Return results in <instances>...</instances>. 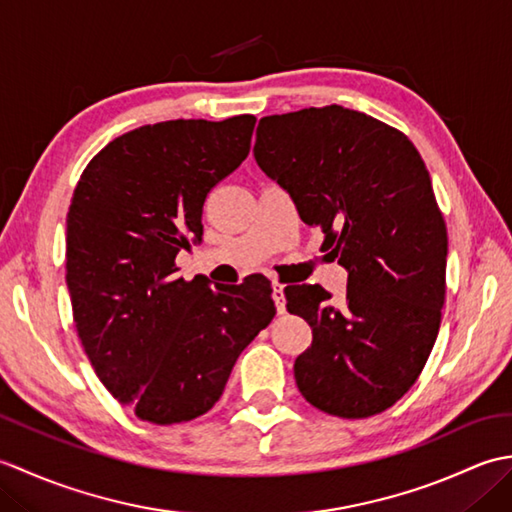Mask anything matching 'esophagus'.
I'll use <instances>...</instances> for the list:
<instances>
[{"mask_svg":"<svg viewBox=\"0 0 512 512\" xmlns=\"http://www.w3.org/2000/svg\"><path fill=\"white\" fill-rule=\"evenodd\" d=\"M284 284L281 281H273V301H275V308L279 314L286 312V295H284Z\"/></svg>","mask_w":512,"mask_h":512,"instance_id":"obj_1","label":"esophagus"}]
</instances>
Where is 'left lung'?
I'll return each mask as SVG.
<instances>
[{"instance_id": "obj_1", "label": "left lung", "mask_w": 512, "mask_h": 512, "mask_svg": "<svg viewBox=\"0 0 512 512\" xmlns=\"http://www.w3.org/2000/svg\"><path fill=\"white\" fill-rule=\"evenodd\" d=\"M255 160L325 233L347 270L343 306L321 286H288L312 328L295 361L310 405L339 418L385 411L416 383L440 330L449 237L411 140L341 105L264 116Z\"/></svg>"}]
</instances>
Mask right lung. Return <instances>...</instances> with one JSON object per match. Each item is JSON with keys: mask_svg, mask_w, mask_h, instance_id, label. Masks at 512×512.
Segmentation results:
<instances>
[{"mask_svg": "<svg viewBox=\"0 0 512 512\" xmlns=\"http://www.w3.org/2000/svg\"><path fill=\"white\" fill-rule=\"evenodd\" d=\"M255 116L138 127L76 184L65 237L76 332L107 391L154 424L209 411L244 347L275 317L264 275L211 288L176 255L202 237V206L246 160Z\"/></svg>", "mask_w": 512, "mask_h": 512, "instance_id": "add662e5", "label": "right lung"}]
</instances>
